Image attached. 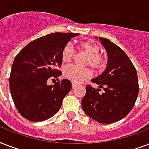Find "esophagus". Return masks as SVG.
Instances as JSON below:
<instances>
[{"label": "esophagus", "mask_w": 149, "mask_h": 149, "mask_svg": "<svg viewBox=\"0 0 149 149\" xmlns=\"http://www.w3.org/2000/svg\"><path fill=\"white\" fill-rule=\"evenodd\" d=\"M76 86H77V84H75L74 83H72V89L76 88Z\"/></svg>", "instance_id": "1"}]
</instances>
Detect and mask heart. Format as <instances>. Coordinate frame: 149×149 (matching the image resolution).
<instances>
[{
  "label": "heart",
  "mask_w": 149,
  "mask_h": 149,
  "mask_svg": "<svg viewBox=\"0 0 149 149\" xmlns=\"http://www.w3.org/2000/svg\"><path fill=\"white\" fill-rule=\"evenodd\" d=\"M79 49L86 54L87 59L85 65H90L95 72H103L107 65V57L100 52V47L93 41L83 40L77 44ZM61 60L63 63H69L74 56V50L70 45H64L61 50ZM63 76L74 84H79L91 77V71L88 68L80 69L74 65L66 66L63 71Z\"/></svg>",
  "instance_id": "obj_1"
}]
</instances>
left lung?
<instances>
[{
  "label": "left lung",
  "instance_id": "8db88e82",
  "mask_svg": "<svg viewBox=\"0 0 149 149\" xmlns=\"http://www.w3.org/2000/svg\"><path fill=\"white\" fill-rule=\"evenodd\" d=\"M108 56L107 69L91 79L99 89L86 86L82 107L86 115L102 124L121 120L132 111L139 92L136 69L127 54L119 46L104 38H99ZM104 92L99 94L100 88Z\"/></svg>",
  "mask_w": 149,
  "mask_h": 149
}]
</instances>
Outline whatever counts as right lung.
<instances>
[{"mask_svg":"<svg viewBox=\"0 0 149 149\" xmlns=\"http://www.w3.org/2000/svg\"><path fill=\"white\" fill-rule=\"evenodd\" d=\"M78 33L55 32L32 41L17 53L10 74V91L20 114L31 121L54 116L71 91L69 79L58 80L61 50ZM58 81L49 86L48 79Z\"/></svg>","mask_w":149,"mask_h":149,"instance_id":"add662e5","label":"right lung"}]
</instances>
